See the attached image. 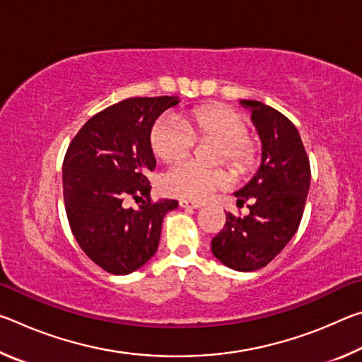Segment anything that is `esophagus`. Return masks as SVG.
Returning <instances> with one entry per match:
<instances>
[{"label": "esophagus", "mask_w": 362, "mask_h": 362, "mask_svg": "<svg viewBox=\"0 0 362 362\" xmlns=\"http://www.w3.org/2000/svg\"><path fill=\"white\" fill-rule=\"evenodd\" d=\"M180 207H183V209H199L201 203H196V201H187V199H180Z\"/></svg>", "instance_id": "obj_1"}]
</instances>
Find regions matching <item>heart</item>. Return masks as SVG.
<instances>
[{"instance_id": "obj_1", "label": "heart", "mask_w": 362, "mask_h": 362, "mask_svg": "<svg viewBox=\"0 0 362 362\" xmlns=\"http://www.w3.org/2000/svg\"><path fill=\"white\" fill-rule=\"evenodd\" d=\"M247 134V122L240 113L225 107H201L193 110L185 119L174 113L163 115L153 126L150 144L159 159L175 161L188 155L196 137H212L222 142L220 159L244 169L255 159V146ZM228 185L230 175L223 169L201 168L192 159L177 161L163 175L164 192L182 199H206Z\"/></svg>"}]
</instances>
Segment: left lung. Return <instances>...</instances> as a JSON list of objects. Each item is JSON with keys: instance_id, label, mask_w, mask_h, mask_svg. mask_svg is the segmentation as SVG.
<instances>
[{"instance_id": "obj_1", "label": "left lung", "mask_w": 362, "mask_h": 362, "mask_svg": "<svg viewBox=\"0 0 362 362\" xmlns=\"http://www.w3.org/2000/svg\"><path fill=\"white\" fill-rule=\"evenodd\" d=\"M250 112L262 142V159L252 179L235 196L249 201L247 216L226 214L223 230L211 243L212 254L236 272H254L272 262L292 240L310 189V161L297 127L278 110L257 100H240Z\"/></svg>"}]
</instances>
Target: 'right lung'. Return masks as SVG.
<instances>
[{
    "label": "right lung",
    "instance_id": "right-lung-1",
    "mask_svg": "<svg viewBox=\"0 0 362 362\" xmlns=\"http://www.w3.org/2000/svg\"><path fill=\"white\" fill-rule=\"evenodd\" d=\"M179 97H134L94 115L64 159V199L71 233L90 260L112 274H129L155 255L163 218L175 199L150 201L146 174L156 168L150 134ZM146 199L136 210L125 199Z\"/></svg>",
    "mask_w": 362,
    "mask_h": 362
}]
</instances>
